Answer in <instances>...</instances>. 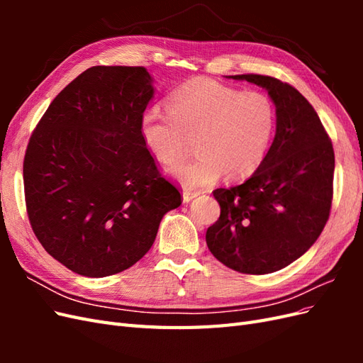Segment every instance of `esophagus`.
<instances>
[{
	"label": "esophagus",
	"mask_w": 363,
	"mask_h": 363,
	"mask_svg": "<svg viewBox=\"0 0 363 363\" xmlns=\"http://www.w3.org/2000/svg\"><path fill=\"white\" fill-rule=\"evenodd\" d=\"M199 195H200L199 192L184 191V192H183V203H189V201H192L194 199H196V196H199Z\"/></svg>",
	"instance_id": "obj_1"
}]
</instances>
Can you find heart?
Segmentation results:
<instances>
[{
  "label": "heart",
  "instance_id": "1",
  "mask_svg": "<svg viewBox=\"0 0 363 363\" xmlns=\"http://www.w3.org/2000/svg\"><path fill=\"white\" fill-rule=\"evenodd\" d=\"M168 113L147 108L139 119L142 142L164 164L179 161L194 140L197 156L168 172L183 188L199 191L244 180L265 159L276 131V107L262 92H242L211 79H192L175 89Z\"/></svg>",
  "mask_w": 363,
  "mask_h": 363
}]
</instances>
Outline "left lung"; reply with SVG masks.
Here are the masks:
<instances>
[{"instance_id": "left-lung-1", "label": "left lung", "mask_w": 363, "mask_h": 363, "mask_svg": "<svg viewBox=\"0 0 363 363\" xmlns=\"http://www.w3.org/2000/svg\"><path fill=\"white\" fill-rule=\"evenodd\" d=\"M263 87L276 106V136L242 184L219 188L218 221L206 242L225 267L269 274L309 250L330 215L335 152L312 104L288 83L259 74L230 75Z\"/></svg>"}]
</instances>
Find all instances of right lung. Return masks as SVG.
Masks as SVG:
<instances>
[{
  "mask_svg": "<svg viewBox=\"0 0 363 363\" xmlns=\"http://www.w3.org/2000/svg\"><path fill=\"white\" fill-rule=\"evenodd\" d=\"M155 95L144 67H94L54 98L30 138L24 191L33 232L84 277L133 267L163 215L182 204L142 142Z\"/></svg>",
  "mask_w": 363,
  "mask_h": 363,
  "instance_id": "right-lung-1",
  "label": "right lung"
}]
</instances>
